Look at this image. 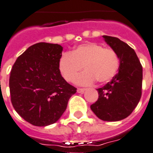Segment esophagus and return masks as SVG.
Segmentation results:
<instances>
[{
  "label": "esophagus",
  "instance_id": "esophagus-1",
  "mask_svg": "<svg viewBox=\"0 0 153 153\" xmlns=\"http://www.w3.org/2000/svg\"><path fill=\"white\" fill-rule=\"evenodd\" d=\"M85 90H86V89L85 88H78L77 89V92L78 93H84V91H85Z\"/></svg>",
  "mask_w": 153,
  "mask_h": 153
}]
</instances>
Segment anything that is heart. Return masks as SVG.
<instances>
[{
    "label": "heart",
    "instance_id": "1",
    "mask_svg": "<svg viewBox=\"0 0 153 153\" xmlns=\"http://www.w3.org/2000/svg\"><path fill=\"white\" fill-rule=\"evenodd\" d=\"M82 66L85 71L76 77V84L87 86L96 80L100 83H106L114 78L118 72L119 57L112 49L104 48L95 42H88L77 46L70 53H63L58 60L60 73L68 82L75 80Z\"/></svg>",
    "mask_w": 153,
    "mask_h": 153
}]
</instances>
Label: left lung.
I'll use <instances>...</instances> for the list:
<instances>
[{
  "label": "left lung",
  "instance_id": "8db88e82",
  "mask_svg": "<svg viewBox=\"0 0 153 153\" xmlns=\"http://www.w3.org/2000/svg\"><path fill=\"white\" fill-rule=\"evenodd\" d=\"M107 45L119 57L118 72L111 82L98 88L99 98L91 105L98 118L117 122L127 118L138 104L141 96L142 66L135 51L119 39L102 35Z\"/></svg>",
  "mask_w": 153,
  "mask_h": 153
}]
</instances>
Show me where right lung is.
Segmentation results:
<instances>
[{
  "label": "right lung",
  "instance_id": "1",
  "mask_svg": "<svg viewBox=\"0 0 153 153\" xmlns=\"http://www.w3.org/2000/svg\"><path fill=\"white\" fill-rule=\"evenodd\" d=\"M61 45L39 42L16 59L9 78L11 101L17 113L35 126L58 121L76 88L62 77L58 60Z\"/></svg>",
  "mask_w": 153,
  "mask_h": 153
}]
</instances>
